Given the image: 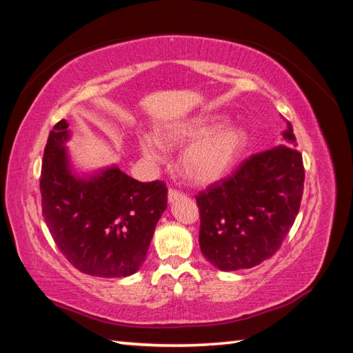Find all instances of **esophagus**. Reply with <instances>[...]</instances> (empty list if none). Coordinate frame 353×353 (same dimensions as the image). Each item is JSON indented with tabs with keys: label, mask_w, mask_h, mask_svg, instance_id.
Wrapping results in <instances>:
<instances>
[{
	"label": "esophagus",
	"mask_w": 353,
	"mask_h": 353,
	"mask_svg": "<svg viewBox=\"0 0 353 353\" xmlns=\"http://www.w3.org/2000/svg\"><path fill=\"white\" fill-rule=\"evenodd\" d=\"M183 194L181 191H176V190H170L168 191V203H174L176 200L182 199Z\"/></svg>",
	"instance_id": "esophagus-1"
}]
</instances>
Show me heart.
Segmentation results:
<instances>
[{
	"label": "heart",
	"mask_w": 353,
	"mask_h": 353,
	"mask_svg": "<svg viewBox=\"0 0 353 353\" xmlns=\"http://www.w3.org/2000/svg\"><path fill=\"white\" fill-rule=\"evenodd\" d=\"M249 144V133L229 124L226 115H203L165 125L159 137L138 134L141 153L152 162H163L168 148H185L181 156L182 176L196 186L220 182L235 167Z\"/></svg>",
	"instance_id": "1"
}]
</instances>
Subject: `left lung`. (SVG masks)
Instances as JSON below:
<instances>
[{
	"label": "left lung",
	"mask_w": 353,
	"mask_h": 353,
	"mask_svg": "<svg viewBox=\"0 0 353 353\" xmlns=\"http://www.w3.org/2000/svg\"><path fill=\"white\" fill-rule=\"evenodd\" d=\"M283 144L252 156L230 177L196 197L200 250L223 272L252 268L272 258L301 208L305 170L291 127Z\"/></svg>",
	"instance_id": "8db88e82"
}]
</instances>
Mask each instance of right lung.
Wrapping results in <instances>:
<instances>
[{
    "instance_id": "right-lung-1",
    "label": "right lung",
    "mask_w": 353,
    "mask_h": 353,
    "mask_svg": "<svg viewBox=\"0 0 353 353\" xmlns=\"http://www.w3.org/2000/svg\"><path fill=\"white\" fill-rule=\"evenodd\" d=\"M68 127L65 119L52 127L43 150V220L59 250L81 273L130 276L147 258L167 209V188L159 181H134L115 163L80 171L66 147Z\"/></svg>"
}]
</instances>
